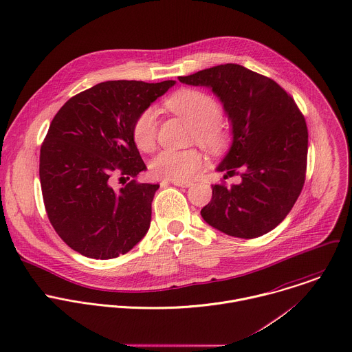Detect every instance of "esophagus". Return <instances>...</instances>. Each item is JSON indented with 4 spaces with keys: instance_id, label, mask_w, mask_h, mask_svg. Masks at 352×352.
I'll list each match as a JSON object with an SVG mask.
<instances>
[{
    "instance_id": "esophagus-1",
    "label": "esophagus",
    "mask_w": 352,
    "mask_h": 352,
    "mask_svg": "<svg viewBox=\"0 0 352 352\" xmlns=\"http://www.w3.org/2000/svg\"><path fill=\"white\" fill-rule=\"evenodd\" d=\"M173 185L175 186H181V188H189L192 186V182H184V181H170Z\"/></svg>"
}]
</instances>
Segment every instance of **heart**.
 <instances>
[{
    "label": "heart",
    "instance_id": "b5f03b06",
    "mask_svg": "<svg viewBox=\"0 0 352 352\" xmlns=\"http://www.w3.org/2000/svg\"><path fill=\"white\" fill-rule=\"evenodd\" d=\"M174 114L195 125L193 140L216 149L227 140V131L220 122L221 109L217 100L201 89L184 88L174 92L164 102ZM157 114L145 109L136 117L132 126V138L140 151H152L157 138ZM203 166V156L196 149H164L151 162V173L156 178L171 181H188L193 178Z\"/></svg>",
    "mask_w": 352,
    "mask_h": 352
}]
</instances>
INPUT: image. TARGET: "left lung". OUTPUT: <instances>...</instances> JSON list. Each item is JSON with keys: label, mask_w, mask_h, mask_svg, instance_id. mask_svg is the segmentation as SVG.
<instances>
[{"label": "left lung", "mask_w": 352, "mask_h": 352, "mask_svg": "<svg viewBox=\"0 0 352 352\" xmlns=\"http://www.w3.org/2000/svg\"><path fill=\"white\" fill-rule=\"evenodd\" d=\"M178 78L184 84L210 87L223 103L232 126V144L216 170L228 175L239 173L242 178L231 188L212 185L203 219L236 238L270 232L291 211L305 184V117L276 81L236 64Z\"/></svg>", "instance_id": "obj_1"}]
</instances>
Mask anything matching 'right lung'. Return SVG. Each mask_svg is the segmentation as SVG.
Instances as JSON below:
<instances>
[{"instance_id": "add662e5", "label": "right lung", "mask_w": 352, "mask_h": 352, "mask_svg": "<svg viewBox=\"0 0 352 352\" xmlns=\"http://www.w3.org/2000/svg\"><path fill=\"white\" fill-rule=\"evenodd\" d=\"M174 84L99 82L74 95L53 118L39 157L43 203L56 232L77 253L116 258L146 234L159 185L135 179L146 167L132 126ZM117 172L133 178L121 190L111 186Z\"/></svg>"}]
</instances>
